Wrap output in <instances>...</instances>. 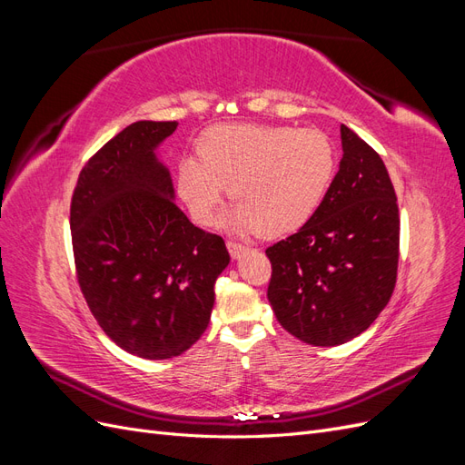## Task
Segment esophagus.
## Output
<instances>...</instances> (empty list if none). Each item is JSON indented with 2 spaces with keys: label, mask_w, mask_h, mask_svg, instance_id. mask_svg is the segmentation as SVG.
<instances>
[{
  "label": "esophagus",
  "mask_w": 465,
  "mask_h": 465,
  "mask_svg": "<svg viewBox=\"0 0 465 465\" xmlns=\"http://www.w3.org/2000/svg\"><path fill=\"white\" fill-rule=\"evenodd\" d=\"M227 248H229V252H231V256L234 258V260H238L241 258L244 252H248V246H244V244H241V242H236V241H227Z\"/></svg>",
  "instance_id": "esophagus-1"
}]
</instances>
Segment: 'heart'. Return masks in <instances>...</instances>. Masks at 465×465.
<instances>
[{
	"label": "heart",
	"mask_w": 465,
	"mask_h": 465,
	"mask_svg": "<svg viewBox=\"0 0 465 465\" xmlns=\"http://www.w3.org/2000/svg\"><path fill=\"white\" fill-rule=\"evenodd\" d=\"M198 157L176 168V190L192 217L211 224L227 192L234 231L283 236L314 217L335 176L330 137L294 125H215L198 142Z\"/></svg>",
	"instance_id": "1"
}]
</instances>
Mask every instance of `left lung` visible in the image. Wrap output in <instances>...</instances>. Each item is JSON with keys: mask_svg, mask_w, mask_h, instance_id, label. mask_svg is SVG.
Wrapping results in <instances>:
<instances>
[{"mask_svg": "<svg viewBox=\"0 0 465 465\" xmlns=\"http://www.w3.org/2000/svg\"><path fill=\"white\" fill-rule=\"evenodd\" d=\"M341 149L340 171L314 217L265 250L275 318L316 347L347 343L367 330L398 275L400 209L386 164L343 124Z\"/></svg>", "mask_w": 465, "mask_h": 465, "instance_id": "1", "label": "left lung"}]
</instances>
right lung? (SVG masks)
I'll return each instance as SVG.
<instances>
[{
  "instance_id": "right-lung-1",
  "label": "right lung",
  "mask_w": 465,
  "mask_h": 465,
  "mask_svg": "<svg viewBox=\"0 0 465 465\" xmlns=\"http://www.w3.org/2000/svg\"><path fill=\"white\" fill-rule=\"evenodd\" d=\"M178 122H134L83 166L69 211L77 281L94 320L124 351L161 361L205 331L231 256L174 203L157 149Z\"/></svg>"
}]
</instances>
